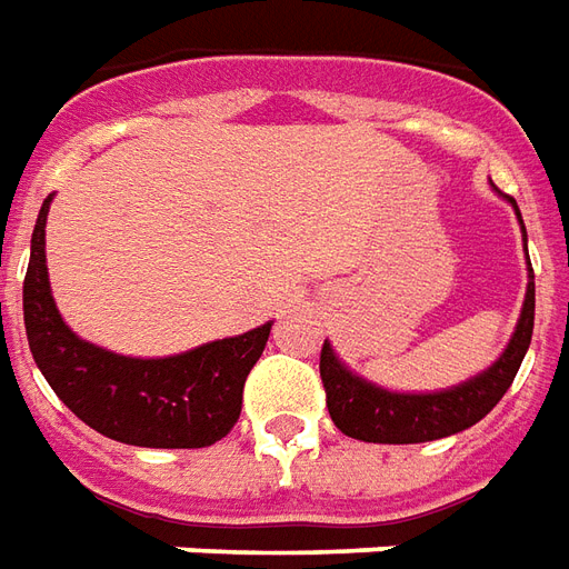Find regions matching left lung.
Wrapping results in <instances>:
<instances>
[{
    "mask_svg": "<svg viewBox=\"0 0 569 569\" xmlns=\"http://www.w3.org/2000/svg\"><path fill=\"white\" fill-rule=\"evenodd\" d=\"M498 192V189H495ZM503 199L512 204L521 222L516 199ZM521 241L528 252V234L521 226ZM533 335V268L528 259V292L521 305L519 322L509 338L507 349L500 352L495 365H488L482 373L458 382L452 389L440 391H391L377 382L365 380L356 370H349L338 359L331 343H322L319 356V377L326 386V403L331 422L352 440L365 443H428L440 437L458 435L479 419H486L495 403L507 395L521 368V359L531 347Z\"/></svg>",
    "mask_w": 569,
    "mask_h": 569,
    "instance_id": "8db88e82",
    "label": "left lung"
}]
</instances>
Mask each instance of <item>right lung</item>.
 Returning a JSON list of instances; mask_svg holds the SVG:
<instances>
[{
	"mask_svg": "<svg viewBox=\"0 0 569 569\" xmlns=\"http://www.w3.org/2000/svg\"><path fill=\"white\" fill-rule=\"evenodd\" d=\"M53 196L38 210L23 280V322L38 370L71 413L99 435L147 449H201L241 416L243 382L273 322L166 359H132L78 338L57 310L44 259Z\"/></svg>",
	"mask_w": 569,
	"mask_h": 569,
	"instance_id": "1",
	"label": "right lung"
}]
</instances>
